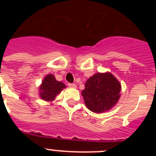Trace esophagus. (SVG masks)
<instances>
[{
  "mask_svg": "<svg viewBox=\"0 0 156 156\" xmlns=\"http://www.w3.org/2000/svg\"><path fill=\"white\" fill-rule=\"evenodd\" d=\"M68 86L70 87H76L75 83H69Z\"/></svg>",
  "mask_w": 156,
  "mask_h": 156,
  "instance_id": "esophagus-1",
  "label": "esophagus"
}]
</instances>
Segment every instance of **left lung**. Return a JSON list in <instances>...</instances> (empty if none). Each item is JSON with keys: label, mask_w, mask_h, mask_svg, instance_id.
I'll return each instance as SVG.
<instances>
[{"label": "left lung", "mask_w": 156, "mask_h": 156, "mask_svg": "<svg viewBox=\"0 0 156 156\" xmlns=\"http://www.w3.org/2000/svg\"><path fill=\"white\" fill-rule=\"evenodd\" d=\"M121 85L109 73H96L85 83L81 94L90 111L101 113L112 108L120 97Z\"/></svg>", "instance_id": "8db88e82"}]
</instances>
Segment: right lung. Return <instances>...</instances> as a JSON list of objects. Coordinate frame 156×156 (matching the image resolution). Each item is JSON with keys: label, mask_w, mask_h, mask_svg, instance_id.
I'll use <instances>...</instances> for the list:
<instances>
[{"label": "right lung", "mask_w": 156, "mask_h": 156, "mask_svg": "<svg viewBox=\"0 0 156 156\" xmlns=\"http://www.w3.org/2000/svg\"><path fill=\"white\" fill-rule=\"evenodd\" d=\"M65 87L66 85L62 82L57 81L53 75L49 74L43 80L40 87V95L43 100L52 101Z\"/></svg>", "instance_id": "1"}]
</instances>
